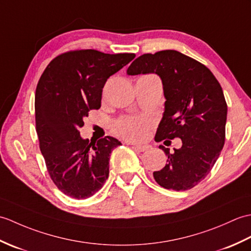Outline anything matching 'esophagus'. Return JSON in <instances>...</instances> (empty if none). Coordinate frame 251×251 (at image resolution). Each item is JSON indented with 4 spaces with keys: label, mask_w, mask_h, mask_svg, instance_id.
<instances>
[{
    "label": "esophagus",
    "mask_w": 251,
    "mask_h": 251,
    "mask_svg": "<svg viewBox=\"0 0 251 251\" xmlns=\"http://www.w3.org/2000/svg\"><path fill=\"white\" fill-rule=\"evenodd\" d=\"M132 147L138 150V151H146V150L149 148L147 145H132Z\"/></svg>",
    "instance_id": "esophagus-1"
}]
</instances>
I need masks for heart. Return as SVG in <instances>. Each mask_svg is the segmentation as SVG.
Masks as SVG:
<instances>
[{"label":"heart","mask_w":251,"mask_h":251,"mask_svg":"<svg viewBox=\"0 0 251 251\" xmlns=\"http://www.w3.org/2000/svg\"><path fill=\"white\" fill-rule=\"evenodd\" d=\"M151 125V119L147 117H124L115 122L113 127L117 134L126 140L142 141L146 137Z\"/></svg>","instance_id":"obj_1"}]
</instances>
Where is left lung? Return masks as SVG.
<instances>
[{
	"mask_svg": "<svg viewBox=\"0 0 251 251\" xmlns=\"http://www.w3.org/2000/svg\"><path fill=\"white\" fill-rule=\"evenodd\" d=\"M157 74L163 85L164 113L154 140H181V147L160 145L168 155L164 168L153 172L161 187L185 191L209 174L226 138L227 106L214 74L202 63L176 50L145 53L133 61L127 75ZM164 142V143H165Z\"/></svg>",
	"mask_w": 251,
	"mask_h": 251,
	"instance_id": "8db88e82",
	"label": "left lung"
}]
</instances>
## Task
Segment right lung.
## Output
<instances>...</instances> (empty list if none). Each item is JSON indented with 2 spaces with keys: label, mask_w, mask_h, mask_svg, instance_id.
<instances>
[{
  "label": "right lung",
  "mask_w": 251,
  "mask_h": 251,
  "mask_svg": "<svg viewBox=\"0 0 251 251\" xmlns=\"http://www.w3.org/2000/svg\"><path fill=\"white\" fill-rule=\"evenodd\" d=\"M134 58L75 50L54 58L41 76L35 92L40 148L54 185L68 197L90 198L108 178L110 153L121 143L111 136L89 143L79 129L89 110L101 107L107 78Z\"/></svg>",
  "instance_id": "right-lung-1"
}]
</instances>
